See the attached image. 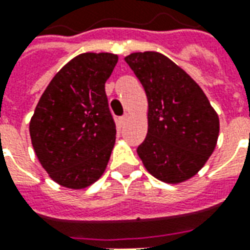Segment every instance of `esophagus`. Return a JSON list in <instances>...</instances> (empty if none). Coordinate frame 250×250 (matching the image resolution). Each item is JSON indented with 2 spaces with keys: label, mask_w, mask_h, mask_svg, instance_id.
I'll return each mask as SVG.
<instances>
[{
  "label": "esophagus",
  "mask_w": 250,
  "mask_h": 250,
  "mask_svg": "<svg viewBox=\"0 0 250 250\" xmlns=\"http://www.w3.org/2000/svg\"><path fill=\"white\" fill-rule=\"evenodd\" d=\"M128 119H130V115L125 114V115H123V116H122V118H120V122H122V123L125 125V122H128Z\"/></svg>",
  "instance_id": "esophagus-1"
}]
</instances>
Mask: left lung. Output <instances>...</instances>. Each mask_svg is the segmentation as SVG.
Segmentation results:
<instances>
[{"mask_svg":"<svg viewBox=\"0 0 250 250\" xmlns=\"http://www.w3.org/2000/svg\"><path fill=\"white\" fill-rule=\"evenodd\" d=\"M125 60L142 83L148 103V128L138 155L159 181H188L214 151L218 115L202 88L162 53L135 52Z\"/></svg>","mask_w":250,"mask_h":250,"instance_id":"obj_1","label":"left lung"}]
</instances>
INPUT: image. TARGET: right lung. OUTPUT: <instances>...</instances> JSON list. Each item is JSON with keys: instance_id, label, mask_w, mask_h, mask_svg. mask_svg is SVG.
<instances>
[{"instance_id": "1", "label": "right lung", "mask_w": 250, "mask_h": 250, "mask_svg": "<svg viewBox=\"0 0 250 250\" xmlns=\"http://www.w3.org/2000/svg\"><path fill=\"white\" fill-rule=\"evenodd\" d=\"M116 62L114 53L73 57L36 105L29 123L32 146L49 177L64 188H88L107 167L116 128L104 85Z\"/></svg>"}]
</instances>
